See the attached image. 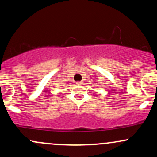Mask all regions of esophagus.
<instances>
[{
	"label": "esophagus",
	"mask_w": 157,
	"mask_h": 157,
	"mask_svg": "<svg viewBox=\"0 0 157 157\" xmlns=\"http://www.w3.org/2000/svg\"><path fill=\"white\" fill-rule=\"evenodd\" d=\"M76 84L77 85V86H82V85L83 84V82H82V81H78V82H76Z\"/></svg>",
	"instance_id": "obj_1"
}]
</instances>
